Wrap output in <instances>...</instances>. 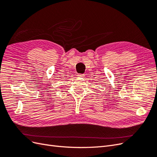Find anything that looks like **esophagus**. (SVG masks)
Wrapping results in <instances>:
<instances>
[{
    "label": "esophagus",
    "instance_id": "obj_1",
    "mask_svg": "<svg viewBox=\"0 0 157 157\" xmlns=\"http://www.w3.org/2000/svg\"><path fill=\"white\" fill-rule=\"evenodd\" d=\"M78 77H84V74H78Z\"/></svg>",
    "mask_w": 157,
    "mask_h": 157
}]
</instances>
